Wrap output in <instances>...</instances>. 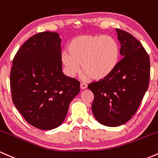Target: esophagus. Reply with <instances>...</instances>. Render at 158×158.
Wrapping results in <instances>:
<instances>
[{
    "instance_id": "34e87169",
    "label": "esophagus",
    "mask_w": 158,
    "mask_h": 158,
    "mask_svg": "<svg viewBox=\"0 0 158 158\" xmlns=\"http://www.w3.org/2000/svg\"><path fill=\"white\" fill-rule=\"evenodd\" d=\"M81 88L82 89H85L87 88V84H84V83H81Z\"/></svg>"
}]
</instances>
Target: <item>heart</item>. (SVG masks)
<instances>
[{
    "instance_id": "1",
    "label": "heart",
    "mask_w": 158,
    "mask_h": 158,
    "mask_svg": "<svg viewBox=\"0 0 158 158\" xmlns=\"http://www.w3.org/2000/svg\"><path fill=\"white\" fill-rule=\"evenodd\" d=\"M68 51L60 56L65 74L73 77L81 71V64L86 77L96 81L104 79L115 69L119 60L117 42L104 35H84L69 42Z\"/></svg>"
}]
</instances>
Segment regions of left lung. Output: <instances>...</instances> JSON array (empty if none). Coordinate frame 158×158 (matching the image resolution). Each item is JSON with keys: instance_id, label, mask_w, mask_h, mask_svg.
<instances>
[{"instance_id": "left-lung-1", "label": "left lung", "mask_w": 158, "mask_h": 158, "mask_svg": "<svg viewBox=\"0 0 158 158\" xmlns=\"http://www.w3.org/2000/svg\"><path fill=\"white\" fill-rule=\"evenodd\" d=\"M123 58L110 75L88 88L93 93L92 110L103 125L116 127L135 114L148 87L150 60L148 54L129 33L116 29Z\"/></svg>"}]
</instances>
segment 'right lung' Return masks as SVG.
Listing matches in <instances>:
<instances>
[{
	"instance_id": "obj_1",
	"label": "right lung",
	"mask_w": 158,
	"mask_h": 158,
	"mask_svg": "<svg viewBox=\"0 0 158 158\" xmlns=\"http://www.w3.org/2000/svg\"><path fill=\"white\" fill-rule=\"evenodd\" d=\"M59 33H37L23 44L12 61V102L24 119L40 130L60 126L80 92L79 81L63 73Z\"/></svg>"
}]
</instances>
